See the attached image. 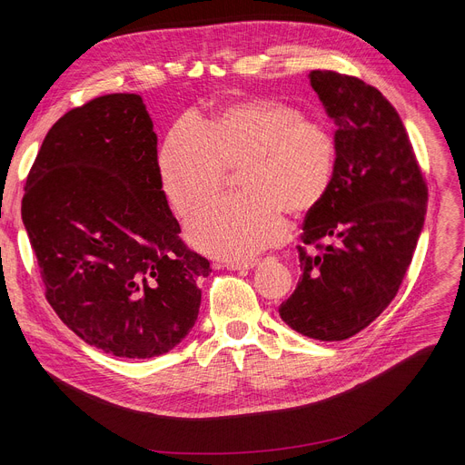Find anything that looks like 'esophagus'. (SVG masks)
Segmentation results:
<instances>
[{"label":"esophagus","mask_w":465,"mask_h":465,"mask_svg":"<svg viewBox=\"0 0 465 465\" xmlns=\"http://www.w3.org/2000/svg\"><path fill=\"white\" fill-rule=\"evenodd\" d=\"M258 263L256 262H226L223 267L230 272H252Z\"/></svg>","instance_id":"esophagus-1"}]
</instances>
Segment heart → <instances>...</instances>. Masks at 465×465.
Here are the masks:
<instances>
[{
  "label": "heart",
  "mask_w": 465,
  "mask_h": 465,
  "mask_svg": "<svg viewBox=\"0 0 465 465\" xmlns=\"http://www.w3.org/2000/svg\"><path fill=\"white\" fill-rule=\"evenodd\" d=\"M158 171L165 198L184 220L211 205L239 173L242 200L218 203L188 226L193 249L247 262L284 241V213L319 205L335 173V139L321 122L277 100L251 97L207 118L179 122L163 139Z\"/></svg>",
  "instance_id": "1"
}]
</instances>
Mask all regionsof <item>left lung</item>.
<instances>
[{
  "label": "left lung",
  "mask_w": 465,
  "mask_h": 465,
  "mask_svg": "<svg viewBox=\"0 0 465 465\" xmlns=\"http://www.w3.org/2000/svg\"><path fill=\"white\" fill-rule=\"evenodd\" d=\"M309 84L335 124V173L307 213L302 239L314 249H300L302 281L279 314L302 335L343 341L398 294L428 188L398 111L377 88L333 71H311Z\"/></svg>",
  "instance_id": "8db88e82"
}]
</instances>
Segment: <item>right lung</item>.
<instances>
[{
    "label": "right lung",
    "mask_w": 465,
    "mask_h": 465,
    "mask_svg": "<svg viewBox=\"0 0 465 465\" xmlns=\"http://www.w3.org/2000/svg\"><path fill=\"white\" fill-rule=\"evenodd\" d=\"M156 146L137 94L95 97L48 130L24 188L48 303L84 343L120 358L177 347L213 272L179 239Z\"/></svg>",
    "instance_id": "obj_1"
}]
</instances>
